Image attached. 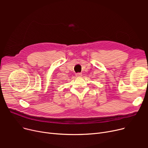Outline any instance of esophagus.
Listing matches in <instances>:
<instances>
[{
    "mask_svg": "<svg viewBox=\"0 0 148 148\" xmlns=\"http://www.w3.org/2000/svg\"><path fill=\"white\" fill-rule=\"evenodd\" d=\"M75 75L77 77H80V76L82 75V74L81 73H77Z\"/></svg>",
    "mask_w": 148,
    "mask_h": 148,
    "instance_id": "esophagus-1",
    "label": "esophagus"
}]
</instances>
